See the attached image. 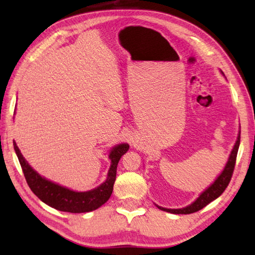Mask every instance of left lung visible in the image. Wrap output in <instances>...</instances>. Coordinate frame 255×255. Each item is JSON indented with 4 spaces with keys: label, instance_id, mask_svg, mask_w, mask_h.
I'll return each mask as SVG.
<instances>
[{
    "label": "left lung",
    "instance_id": "1",
    "mask_svg": "<svg viewBox=\"0 0 255 255\" xmlns=\"http://www.w3.org/2000/svg\"><path fill=\"white\" fill-rule=\"evenodd\" d=\"M220 72L225 77V74L221 70ZM239 145H240V129H239V132H238V137L234 144V148L231 150L228 161H227L224 170L221 171L220 174L216 177V180L211 183L204 192L199 194V196L195 199L192 204H189L183 208H164L155 204L156 207L161 210L166 211V213H171L175 215H187V214L196 213V211L204 208L205 206H207L209 203L213 202V200L217 199L220 195L225 192V189L227 188V186H228V184L231 180L232 173H234L235 164H236L237 153H238V150H239Z\"/></svg>",
    "mask_w": 255,
    "mask_h": 255
}]
</instances>
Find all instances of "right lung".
<instances>
[{
  "instance_id": "right-lung-1",
  "label": "right lung",
  "mask_w": 255,
  "mask_h": 255,
  "mask_svg": "<svg viewBox=\"0 0 255 255\" xmlns=\"http://www.w3.org/2000/svg\"><path fill=\"white\" fill-rule=\"evenodd\" d=\"M13 144L27 184L29 185L32 193L41 202H44L50 207L73 214L90 213V211L100 208L102 205H104L110 199L113 193L114 183L116 180L118 162L129 149V144L126 142L114 145L110 150V154H108V159L111 160V166L108 170L106 180L101 185L92 188L90 191L78 192L41 176L26 161L15 141H13Z\"/></svg>"
}]
</instances>
